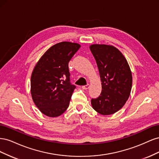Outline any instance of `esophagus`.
Returning a JSON list of instances; mask_svg holds the SVG:
<instances>
[{
  "label": "esophagus",
  "mask_w": 159,
  "mask_h": 159,
  "mask_svg": "<svg viewBox=\"0 0 159 159\" xmlns=\"http://www.w3.org/2000/svg\"><path fill=\"white\" fill-rule=\"evenodd\" d=\"M89 88V84L82 86V89H88Z\"/></svg>",
  "instance_id": "34e87169"
}]
</instances>
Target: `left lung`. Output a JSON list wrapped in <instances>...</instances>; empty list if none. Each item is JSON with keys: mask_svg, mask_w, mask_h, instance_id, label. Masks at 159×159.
<instances>
[{"mask_svg": "<svg viewBox=\"0 0 159 159\" xmlns=\"http://www.w3.org/2000/svg\"><path fill=\"white\" fill-rule=\"evenodd\" d=\"M89 48L97 62L102 87L99 98L91 99V105L101 115L114 114L123 107L131 93V68L116 47L94 44Z\"/></svg>", "mask_w": 159, "mask_h": 159, "instance_id": "left-lung-1", "label": "left lung"}]
</instances>
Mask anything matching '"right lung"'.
<instances>
[{"label":"right lung","mask_w":159,"mask_h":159,"mask_svg":"<svg viewBox=\"0 0 159 159\" xmlns=\"http://www.w3.org/2000/svg\"><path fill=\"white\" fill-rule=\"evenodd\" d=\"M80 47L75 42L57 43L42 56L33 69L30 80L32 100L48 117H58L69 106L75 86L70 84L68 63Z\"/></svg>","instance_id":"obj_1"}]
</instances>
